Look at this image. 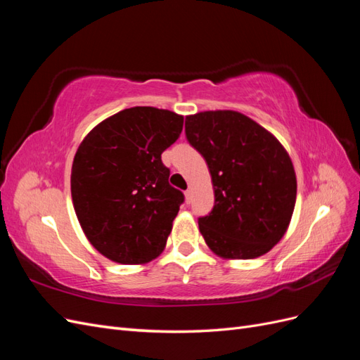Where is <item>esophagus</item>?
I'll return each mask as SVG.
<instances>
[{"mask_svg": "<svg viewBox=\"0 0 360 360\" xmlns=\"http://www.w3.org/2000/svg\"><path fill=\"white\" fill-rule=\"evenodd\" d=\"M192 195H193V193H192L191 189H188L186 192H184V200H186L188 204H191V201H192Z\"/></svg>", "mask_w": 360, "mask_h": 360, "instance_id": "obj_1", "label": "esophagus"}]
</instances>
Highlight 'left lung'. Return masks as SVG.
Wrapping results in <instances>:
<instances>
[{
  "label": "left lung",
  "instance_id": "left-lung-1",
  "mask_svg": "<svg viewBox=\"0 0 360 360\" xmlns=\"http://www.w3.org/2000/svg\"><path fill=\"white\" fill-rule=\"evenodd\" d=\"M186 136L209 167L214 207L198 226L224 259L267 254L287 233L297 180L285 147L248 115L202 111L186 115Z\"/></svg>",
  "mask_w": 360,
  "mask_h": 360
}]
</instances>
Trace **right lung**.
I'll use <instances>...</instances> for the list:
<instances>
[{
    "label": "right lung",
    "instance_id": "obj_1",
    "mask_svg": "<svg viewBox=\"0 0 360 360\" xmlns=\"http://www.w3.org/2000/svg\"><path fill=\"white\" fill-rule=\"evenodd\" d=\"M183 115L134 106L105 118L73 158V209L96 250L120 264H146L167 246L184 197L160 155L177 141Z\"/></svg>",
    "mask_w": 360,
    "mask_h": 360
}]
</instances>
